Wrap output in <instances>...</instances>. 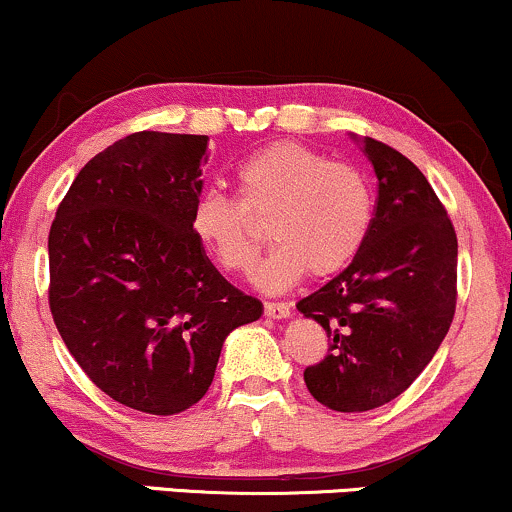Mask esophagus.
<instances>
[{"instance_id":"1","label":"esophagus","mask_w":512,"mask_h":512,"mask_svg":"<svg viewBox=\"0 0 512 512\" xmlns=\"http://www.w3.org/2000/svg\"><path fill=\"white\" fill-rule=\"evenodd\" d=\"M266 314L271 319H287L292 314V304L290 302H266Z\"/></svg>"}]
</instances>
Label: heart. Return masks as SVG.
<instances>
[{"label": "heart", "mask_w": 512, "mask_h": 512, "mask_svg": "<svg viewBox=\"0 0 512 512\" xmlns=\"http://www.w3.org/2000/svg\"><path fill=\"white\" fill-rule=\"evenodd\" d=\"M237 200L210 191L195 203L191 229L227 273L254 266L261 232L251 222L271 217L273 251L256 271L266 290H285L304 275H331L363 249L372 195L358 169L329 162L300 142L256 149L234 171Z\"/></svg>", "instance_id": "obj_1"}]
</instances>
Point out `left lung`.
Wrapping results in <instances>:
<instances>
[{
  "instance_id": "left-lung-1",
  "label": "left lung",
  "mask_w": 512,
  "mask_h": 512,
  "mask_svg": "<svg viewBox=\"0 0 512 512\" xmlns=\"http://www.w3.org/2000/svg\"><path fill=\"white\" fill-rule=\"evenodd\" d=\"M377 205L363 249L346 271L297 302L324 326L331 353L304 370L309 394L333 411L360 413L411 387L457 304V234L411 159L365 137Z\"/></svg>"
}]
</instances>
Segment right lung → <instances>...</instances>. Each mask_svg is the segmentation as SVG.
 Returning <instances> with one entry per match:
<instances>
[{
	"label": "right lung",
	"mask_w": 512,
	"mask_h": 512,
	"mask_svg": "<svg viewBox=\"0 0 512 512\" xmlns=\"http://www.w3.org/2000/svg\"><path fill=\"white\" fill-rule=\"evenodd\" d=\"M208 135L142 130L72 181L48 237L50 312L89 380L174 416L203 399L225 338L263 314L195 239Z\"/></svg>",
	"instance_id": "add662e5"
}]
</instances>
